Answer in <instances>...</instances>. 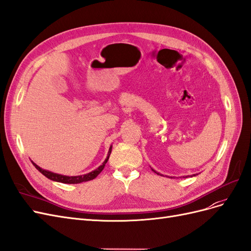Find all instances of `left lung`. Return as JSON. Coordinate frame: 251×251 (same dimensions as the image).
Instances as JSON below:
<instances>
[{
	"label": "left lung",
	"mask_w": 251,
	"mask_h": 251,
	"mask_svg": "<svg viewBox=\"0 0 251 251\" xmlns=\"http://www.w3.org/2000/svg\"><path fill=\"white\" fill-rule=\"evenodd\" d=\"M151 171H153L154 173H156L157 175H161L160 173H158V172H156V171H155V170H153V169H151ZM197 175H198V174H197ZM193 176H196V174H195V175H193ZM193 176H191V177H193ZM183 177H184V176H183ZM186 177H188V176H185V178H186Z\"/></svg>",
	"instance_id": "8db88e82"
}]
</instances>
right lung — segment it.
<instances>
[{
    "mask_svg": "<svg viewBox=\"0 0 251 251\" xmlns=\"http://www.w3.org/2000/svg\"><path fill=\"white\" fill-rule=\"evenodd\" d=\"M111 151H112V146L109 149L107 158H105V160L103 161V163L101 165L98 166L96 170L90 172L88 174H85V175H80V176H65V175L52 173L50 171H47V170H44V169L40 168V166L35 164L33 161H31V162L35 166L36 170H39V172H41L45 177H47L48 179H50L52 181H56V182H60V183H67V184H77V183H81V182L90 181V180H93L94 178H96L98 175L100 174V172L103 170L105 163L108 162L109 157L111 155Z\"/></svg>",
    "mask_w": 251,
    "mask_h": 251,
    "instance_id": "add662e5",
    "label": "right lung"
}]
</instances>
